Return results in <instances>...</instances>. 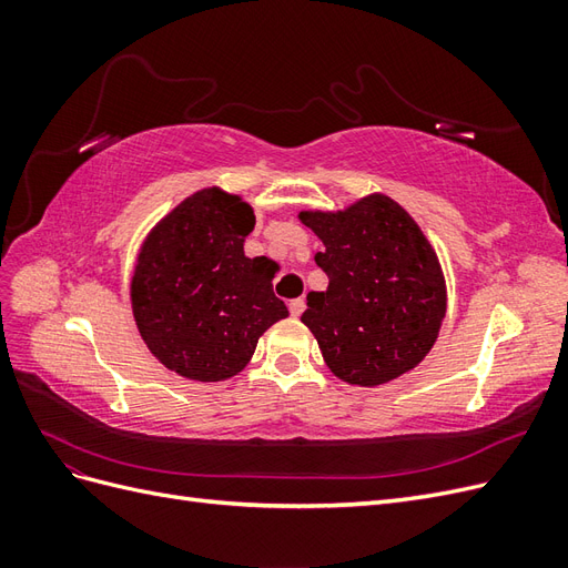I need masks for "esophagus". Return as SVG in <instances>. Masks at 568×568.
<instances>
[{
  "label": "esophagus",
  "mask_w": 568,
  "mask_h": 568,
  "mask_svg": "<svg viewBox=\"0 0 568 568\" xmlns=\"http://www.w3.org/2000/svg\"><path fill=\"white\" fill-rule=\"evenodd\" d=\"M288 311H291V315H294V317H301L303 311H305V301L303 298H294V301L288 303Z\"/></svg>",
  "instance_id": "34e87169"
}]
</instances>
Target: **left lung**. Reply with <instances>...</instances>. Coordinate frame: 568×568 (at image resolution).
Masks as SVG:
<instances>
[{"label": "left lung", "mask_w": 568, "mask_h": 568, "mask_svg": "<svg viewBox=\"0 0 568 568\" xmlns=\"http://www.w3.org/2000/svg\"><path fill=\"white\" fill-rule=\"evenodd\" d=\"M324 251L326 291L307 294L301 322L326 367L351 386H382L434 348L448 307L438 255L412 215L386 194L343 211H301Z\"/></svg>", "instance_id": "1"}]
</instances>
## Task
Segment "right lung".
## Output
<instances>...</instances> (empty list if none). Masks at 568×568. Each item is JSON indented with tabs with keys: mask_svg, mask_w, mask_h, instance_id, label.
I'll return each instance as SVG.
<instances>
[{
	"mask_svg": "<svg viewBox=\"0 0 568 568\" xmlns=\"http://www.w3.org/2000/svg\"><path fill=\"white\" fill-rule=\"evenodd\" d=\"M251 205L205 186L156 222L136 253L132 315L151 355L192 382L242 372L274 322L288 315L272 294L265 255L248 257Z\"/></svg>",
	"mask_w": 568,
	"mask_h": 568,
	"instance_id": "1",
	"label": "right lung"
}]
</instances>
